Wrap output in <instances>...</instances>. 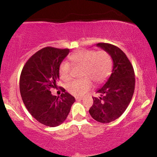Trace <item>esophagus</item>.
Wrapping results in <instances>:
<instances>
[{
    "instance_id": "1",
    "label": "esophagus",
    "mask_w": 157,
    "mask_h": 157,
    "mask_svg": "<svg viewBox=\"0 0 157 157\" xmlns=\"http://www.w3.org/2000/svg\"><path fill=\"white\" fill-rule=\"evenodd\" d=\"M75 100H82V97H75Z\"/></svg>"
}]
</instances>
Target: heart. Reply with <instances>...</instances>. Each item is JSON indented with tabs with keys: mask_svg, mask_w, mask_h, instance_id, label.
Segmentation results:
<instances>
[{
	"mask_svg": "<svg viewBox=\"0 0 157 157\" xmlns=\"http://www.w3.org/2000/svg\"><path fill=\"white\" fill-rule=\"evenodd\" d=\"M74 67H82L81 80H74L67 86L68 91L75 96H82L93 86V82L102 83L112 71L111 56L105 50L81 49L69 57ZM63 62L59 67V75L63 81L71 79V66Z\"/></svg>",
	"mask_w": 157,
	"mask_h": 157,
	"instance_id": "b5f03b06",
	"label": "heart"
}]
</instances>
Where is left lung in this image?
I'll return each mask as SVG.
<instances>
[{
  "label": "left lung",
  "instance_id": "8db88e82",
  "mask_svg": "<svg viewBox=\"0 0 157 157\" xmlns=\"http://www.w3.org/2000/svg\"><path fill=\"white\" fill-rule=\"evenodd\" d=\"M97 46L107 51L113 60V70L104 86L97 91L89 113L102 123L117 120L130 103L135 88V74L132 65L123 52L114 45L99 43Z\"/></svg>",
  "mask_w": 157,
  "mask_h": 157
}]
</instances>
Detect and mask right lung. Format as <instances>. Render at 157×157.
<instances>
[{"label":"right lung","instance_id":"add662e5","mask_svg":"<svg viewBox=\"0 0 157 157\" xmlns=\"http://www.w3.org/2000/svg\"><path fill=\"white\" fill-rule=\"evenodd\" d=\"M68 53V48H42L27 60L20 77V91L27 110L39 122L49 127L63 123L75 102L63 88L60 97L53 96L50 91L57 87L59 67Z\"/></svg>","mask_w":157,"mask_h":157}]
</instances>
